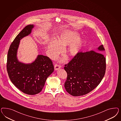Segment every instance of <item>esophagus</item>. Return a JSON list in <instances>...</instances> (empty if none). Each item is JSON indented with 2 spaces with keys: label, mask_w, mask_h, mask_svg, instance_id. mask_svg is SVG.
<instances>
[{
  "label": "esophagus",
  "mask_w": 121,
  "mask_h": 121,
  "mask_svg": "<svg viewBox=\"0 0 121 121\" xmlns=\"http://www.w3.org/2000/svg\"><path fill=\"white\" fill-rule=\"evenodd\" d=\"M54 68H55V70H59L61 68V66L58 65V64H55L54 66Z\"/></svg>",
  "instance_id": "34e87169"
}]
</instances>
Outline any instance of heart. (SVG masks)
<instances>
[{
    "mask_svg": "<svg viewBox=\"0 0 121 121\" xmlns=\"http://www.w3.org/2000/svg\"><path fill=\"white\" fill-rule=\"evenodd\" d=\"M76 33L70 30H66L58 37L57 40L52 39L48 44V50L50 56L55 58L62 52V49L70 45L66 50L65 55L67 58L73 57L77 55L82 43L78 39Z\"/></svg>",
    "mask_w": 121,
    "mask_h": 121,
    "instance_id": "obj_1",
    "label": "heart"
}]
</instances>
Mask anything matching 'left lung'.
Segmentation results:
<instances>
[{"label":"left lung","instance_id":"left-lung-1","mask_svg":"<svg viewBox=\"0 0 121 121\" xmlns=\"http://www.w3.org/2000/svg\"><path fill=\"white\" fill-rule=\"evenodd\" d=\"M94 51L78 52L68 64L65 65L67 77L64 86L66 91L73 96L85 95L96 88L104 76L106 58L101 51L103 45Z\"/></svg>","mask_w":121,"mask_h":121}]
</instances>
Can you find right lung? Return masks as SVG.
Here are the masks:
<instances>
[{"mask_svg":"<svg viewBox=\"0 0 121 121\" xmlns=\"http://www.w3.org/2000/svg\"><path fill=\"white\" fill-rule=\"evenodd\" d=\"M34 26H25L15 37L7 54V71L13 84L23 93L35 95L40 92L46 81L54 70L51 60L48 56L38 55L31 63L19 62L17 57L20 41L30 35Z\"/></svg>","mask_w":121,"mask_h":121,"instance_id":"obj_1","label":"right lung"}]
</instances>
